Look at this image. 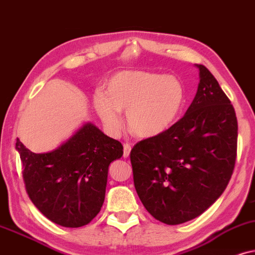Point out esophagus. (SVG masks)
I'll return each instance as SVG.
<instances>
[{
    "label": "esophagus",
    "instance_id": "1",
    "mask_svg": "<svg viewBox=\"0 0 255 255\" xmlns=\"http://www.w3.org/2000/svg\"><path fill=\"white\" fill-rule=\"evenodd\" d=\"M130 150H131V147H130V145L128 144V143H125V144H124V158L129 157Z\"/></svg>",
    "mask_w": 255,
    "mask_h": 255
}]
</instances>
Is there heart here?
<instances>
[{
    "instance_id": "obj_1",
    "label": "heart",
    "mask_w": 255,
    "mask_h": 255,
    "mask_svg": "<svg viewBox=\"0 0 255 255\" xmlns=\"http://www.w3.org/2000/svg\"><path fill=\"white\" fill-rule=\"evenodd\" d=\"M184 88L174 77L144 71H121L106 81L103 93L93 97L97 114L111 134L122 128L120 112L131 133L142 138L165 133L184 105Z\"/></svg>"
}]
</instances>
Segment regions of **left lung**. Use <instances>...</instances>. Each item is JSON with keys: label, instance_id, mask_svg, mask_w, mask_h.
<instances>
[{"label": "left lung", "instance_id": "left-lung-1", "mask_svg": "<svg viewBox=\"0 0 255 255\" xmlns=\"http://www.w3.org/2000/svg\"><path fill=\"white\" fill-rule=\"evenodd\" d=\"M184 117L130 151L134 185L155 219L178 225L206 211L233 174L238 121L229 98L204 65Z\"/></svg>", "mask_w": 255, "mask_h": 255}]
</instances>
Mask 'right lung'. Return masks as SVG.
I'll return each mask as SVG.
<instances>
[{"label":"right lung","mask_w":255,"mask_h":255,"mask_svg":"<svg viewBox=\"0 0 255 255\" xmlns=\"http://www.w3.org/2000/svg\"><path fill=\"white\" fill-rule=\"evenodd\" d=\"M25 190L33 205L51 222L80 227L100 212L108 167L121 158L120 142L91 122L52 151L35 154L17 138Z\"/></svg>","instance_id":"right-lung-1"}]
</instances>
